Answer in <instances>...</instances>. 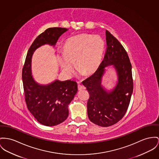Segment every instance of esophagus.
<instances>
[{
  "mask_svg": "<svg viewBox=\"0 0 159 159\" xmlns=\"http://www.w3.org/2000/svg\"><path fill=\"white\" fill-rule=\"evenodd\" d=\"M78 90H83V89H85V87L84 85L81 84L80 83H78Z\"/></svg>",
  "mask_w": 159,
  "mask_h": 159,
  "instance_id": "obj_1",
  "label": "esophagus"
}]
</instances>
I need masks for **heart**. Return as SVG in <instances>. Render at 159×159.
Masks as SVG:
<instances>
[{
	"mask_svg": "<svg viewBox=\"0 0 159 159\" xmlns=\"http://www.w3.org/2000/svg\"><path fill=\"white\" fill-rule=\"evenodd\" d=\"M105 43L99 36L83 34L69 39L64 43L63 54L59 61L64 74L71 76L76 69L92 74L98 69L104 52Z\"/></svg>",
	"mask_w": 159,
	"mask_h": 159,
	"instance_id": "1",
	"label": "heart"
}]
</instances>
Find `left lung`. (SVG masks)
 <instances>
[{"instance_id": "8db88e82", "label": "left lung", "mask_w": 159, "mask_h": 159, "mask_svg": "<svg viewBox=\"0 0 159 159\" xmlns=\"http://www.w3.org/2000/svg\"><path fill=\"white\" fill-rule=\"evenodd\" d=\"M107 49L98 69L83 84L89 92L87 114L91 122L101 127L111 126L119 122L127 112L133 90L132 67L124 48L107 30ZM114 66L118 75V83L111 91L101 84L105 67Z\"/></svg>"}]
</instances>
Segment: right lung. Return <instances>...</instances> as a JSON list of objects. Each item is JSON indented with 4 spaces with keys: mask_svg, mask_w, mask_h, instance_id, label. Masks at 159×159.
Segmentation results:
<instances>
[{
    "mask_svg": "<svg viewBox=\"0 0 159 159\" xmlns=\"http://www.w3.org/2000/svg\"><path fill=\"white\" fill-rule=\"evenodd\" d=\"M68 30L50 28L40 34L32 43L22 69V81L25 101L29 111L41 124L55 126L68 117V106L78 91L76 82L56 80L47 85L37 83L31 73V59L34 52L44 44L54 46L58 38Z\"/></svg>",
    "mask_w": 159,
    "mask_h": 159,
    "instance_id": "1",
    "label": "right lung"
}]
</instances>
